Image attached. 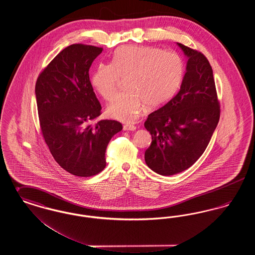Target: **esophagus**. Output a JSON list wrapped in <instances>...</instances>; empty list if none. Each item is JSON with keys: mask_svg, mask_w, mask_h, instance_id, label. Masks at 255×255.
<instances>
[{"mask_svg": "<svg viewBox=\"0 0 255 255\" xmlns=\"http://www.w3.org/2000/svg\"><path fill=\"white\" fill-rule=\"evenodd\" d=\"M123 130H124V131H134V130H135V126L126 124V125L123 126Z\"/></svg>", "mask_w": 255, "mask_h": 255, "instance_id": "esophagus-1", "label": "esophagus"}]
</instances>
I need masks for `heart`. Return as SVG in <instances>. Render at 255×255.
Here are the masks:
<instances>
[{"label": "heart", "instance_id": "1", "mask_svg": "<svg viewBox=\"0 0 255 255\" xmlns=\"http://www.w3.org/2000/svg\"><path fill=\"white\" fill-rule=\"evenodd\" d=\"M184 64L180 55L153 47L125 46L116 50L112 63H100L91 77L92 85L105 100L115 97L120 78L127 79L126 93L107 108L110 117L132 122L143 106L157 109L175 97L182 85Z\"/></svg>", "mask_w": 255, "mask_h": 255}]
</instances>
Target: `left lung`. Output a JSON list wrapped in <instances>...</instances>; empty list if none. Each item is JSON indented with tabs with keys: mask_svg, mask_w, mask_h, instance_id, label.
Returning <instances> with one entry per match:
<instances>
[{
	"mask_svg": "<svg viewBox=\"0 0 255 255\" xmlns=\"http://www.w3.org/2000/svg\"><path fill=\"white\" fill-rule=\"evenodd\" d=\"M177 45L187 59L180 91L144 122L152 135L144 154L146 164L162 176L178 174L193 165L205 152L220 119L209 62L203 53Z\"/></svg>",
	"mask_w": 255,
	"mask_h": 255,
	"instance_id": "8db88e82",
	"label": "left lung"
}]
</instances>
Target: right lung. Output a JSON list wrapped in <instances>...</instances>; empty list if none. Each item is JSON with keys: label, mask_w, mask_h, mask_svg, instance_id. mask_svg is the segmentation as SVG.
Masks as SVG:
<instances>
[{"label": "right lung", "mask_w": 255, "mask_h": 255, "mask_svg": "<svg viewBox=\"0 0 255 255\" xmlns=\"http://www.w3.org/2000/svg\"><path fill=\"white\" fill-rule=\"evenodd\" d=\"M102 48L73 44L61 50L40 73L35 85L41 131L62 168L91 177L105 168V152L122 123L102 120L101 105L90 81L92 63Z\"/></svg>", "instance_id": "add662e5"}]
</instances>
